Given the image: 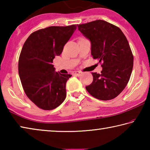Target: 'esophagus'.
Listing matches in <instances>:
<instances>
[{"label":"esophagus","instance_id":"34e87169","mask_svg":"<svg viewBox=\"0 0 150 150\" xmlns=\"http://www.w3.org/2000/svg\"><path fill=\"white\" fill-rule=\"evenodd\" d=\"M73 74L76 76H80L81 74H82V72H81V71H75L73 72Z\"/></svg>","mask_w":150,"mask_h":150}]
</instances>
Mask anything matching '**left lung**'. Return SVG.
Listing matches in <instances>:
<instances>
[{"instance_id":"1","label":"left lung","mask_w":150,"mask_h":150,"mask_svg":"<svg viewBox=\"0 0 150 150\" xmlns=\"http://www.w3.org/2000/svg\"><path fill=\"white\" fill-rule=\"evenodd\" d=\"M78 30L90 40L91 55L103 67L100 74L92 73L93 81L86 89L97 99H113L126 87L132 71L134 56L125 35L102 20L78 25Z\"/></svg>"}]
</instances>
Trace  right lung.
I'll return each mask as SVG.
<instances>
[{"label":"right lung","instance_id":"add662e5","mask_svg":"<svg viewBox=\"0 0 150 150\" xmlns=\"http://www.w3.org/2000/svg\"><path fill=\"white\" fill-rule=\"evenodd\" d=\"M77 28L50 26L35 31L24 44L18 60V73L29 99L45 110L59 106L66 97V83L70 74L55 72L52 64L60 55Z\"/></svg>","mask_w":150,"mask_h":150}]
</instances>
